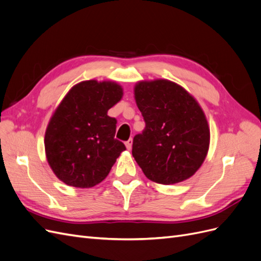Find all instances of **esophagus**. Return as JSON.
<instances>
[{"label": "esophagus", "mask_w": 261, "mask_h": 261, "mask_svg": "<svg viewBox=\"0 0 261 261\" xmlns=\"http://www.w3.org/2000/svg\"><path fill=\"white\" fill-rule=\"evenodd\" d=\"M125 146H126V148H127L128 150H130L132 146H133V139L129 138L127 141H125Z\"/></svg>", "instance_id": "34e87169"}]
</instances>
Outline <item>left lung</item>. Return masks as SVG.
Returning a JSON list of instances; mask_svg holds the SVG:
<instances>
[{"label":"left lung","instance_id":"1","mask_svg":"<svg viewBox=\"0 0 261 261\" xmlns=\"http://www.w3.org/2000/svg\"><path fill=\"white\" fill-rule=\"evenodd\" d=\"M135 100L146 127L133 140V156L144 174L170 185L193 176L206 159L210 130L198 102L167 81L139 82Z\"/></svg>","mask_w":261,"mask_h":261}]
</instances>
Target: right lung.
Segmentation results:
<instances>
[{
    "label": "right lung",
    "instance_id": "1",
    "mask_svg": "<svg viewBox=\"0 0 261 261\" xmlns=\"http://www.w3.org/2000/svg\"><path fill=\"white\" fill-rule=\"evenodd\" d=\"M114 82L75 85L55 110L44 136L46 160L66 185L88 188L101 183L126 149L114 138L116 120L109 109L122 99Z\"/></svg>",
    "mask_w": 261,
    "mask_h": 261
}]
</instances>
